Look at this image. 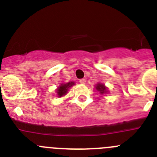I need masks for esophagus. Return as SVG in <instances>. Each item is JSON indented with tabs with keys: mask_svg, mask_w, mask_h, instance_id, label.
<instances>
[{
	"mask_svg": "<svg viewBox=\"0 0 157 157\" xmlns=\"http://www.w3.org/2000/svg\"><path fill=\"white\" fill-rule=\"evenodd\" d=\"M79 82L81 83V84H85V83H86V79H84V78H82V79L79 80Z\"/></svg>",
	"mask_w": 157,
	"mask_h": 157,
	"instance_id": "34e87169",
	"label": "esophagus"
}]
</instances>
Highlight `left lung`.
<instances>
[{
	"label": "left lung",
	"instance_id": "obj_1",
	"mask_svg": "<svg viewBox=\"0 0 157 157\" xmlns=\"http://www.w3.org/2000/svg\"><path fill=\"white\" fill-rule=\"evenodd\" d=\"M96 89L98 90V91H99L100 94H103L105 93H108V89L105 86L104 84H101V83H98V85L96 86Z\"/></svg>",
	"mask_w": 157,
	"mask_h": 157
}]
</instances>
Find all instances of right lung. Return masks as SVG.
Instances as JSON below:
<instances>
[{
	"label": "right lung",
	"mask_w": 157,
	"mask_h": 157,
	"mask_svg": "<svg viewBox=\"0 0 157 157\" xmlns=\"http://www.w3.org/2000/svg\"><path fill=\"white\" fill-rule=\"evenodd\" d=\"M73 85H75L74 82H67L66 84H64V83L61 84L56 89V93H57L58 97H63V96L66 95L69 88L71 87Z\"/></svg>",
	"instance_id": "add662e5"
}]
</instances>
